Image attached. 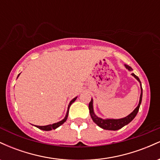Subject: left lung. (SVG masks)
<instances>
[{
	"label": "left lung",
	"instance_id": "left-lung-1",
	"mask_svg": "<svg viewBox=\"0 0 160 160\" xmlns=\"http://www.w3.org/2000/svg\"><path fill=\"white\" fill-rule=\"evenodd\" d=\"M125 67L127 68L128 71H132V68L130 66L125 65ZM132 75L135 78L136 80L140 82L141 85V95H140V99H139V103L138 105L137 106V108H135L134 111L130 113L129 115H128L127 117H124V118L122 119H105V120H103V119L100 118V117H98L94 113V110H93V100L92 98L91 102H89V113H90V116L92 119V120L94 121L95 123H96L99 127H101L102 128H104V129L106 130H118L120 128H122L124 126L127 125L131 122L132 120H133L134 118L135 117V116L137 115L138 112L139 108H140L141 103V100H142V87H141V83L140 80L138 77L135 75V74H132Z\"/></svg>",
	"mask_w": 160,
	"mask_h": 160
}]
</instances>
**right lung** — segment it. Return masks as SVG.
<instances>
[{
	"label": "right lung",
	"mask_w": 160,
	"mask_h": 160,
	"mask_svg": "<svg viewBox=\"0 0 160 160\" xmlns=\"http://www.w3.org/2000/svg\"><path fill=\"white\" fill-rule=\"evenodd\" d=\"M19 74L18 75V77H19ZM18 77H17V78H18ZM77 98H78V97H76V98H73L72 100H71V102H70V103H69V104H68V111H67V113H66L65 117V118L63 119V120H61V121H59V122H56V123H53V124H51V125H47V126H35L36 127H38V128H40V129H41V130H44V131H50V130H52V129H56V128L59 127V126H61V125L63 124L64 122H65V121L67 120L68 116V113H69V108H70V106H71V104H72L73 102H75V100H76Z\"/></svg>",
	"instance_id": "right-lung-1"
}]
</instances>
